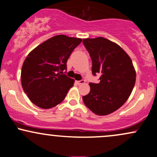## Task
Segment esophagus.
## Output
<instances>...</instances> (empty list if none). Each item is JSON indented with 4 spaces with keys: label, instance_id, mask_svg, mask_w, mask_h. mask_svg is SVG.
I'll list each match as a JSON object with an SVG mask.
<instances>
[{
    "label": "esophagus",
    "instance_id": "obj_1",
    "mask_svg": "<svg viewBox=\"0 0 157 157\" xmlns=\"http://www.w3.org/2000/svg\"><path fill=\"white\" fill-rule=\"evenodd\" d=\"M85 82H86V81H85L84 80H78V81H77V83L78 84V85L84 84Z\"/></svg>",
    "mask_w": 157,
    "mask_h": 157
}]
</instances>
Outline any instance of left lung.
Segmentation results:
<instances>
[{
    "label": "left lung",
    "instance_id": "obj_1",
    "mask_svg": "<svg viewBox=\"0 0 157 157\" xmlns=\"http://www.w3.org/2000/svg\"><path fill=\"white\" fill-rule=\"evenodd\" d=\"M82 43L92 60V74L101 75L99 83L90 82V92L82 100L95 114H110L127 101L134 89L132 60L118 44L104 37L85 38Z\"/></svg>",
    "mask_w": 157,
    "mask_h": 157
}]
</instances>
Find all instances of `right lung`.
Segmentation results:
<instances>
[{"mask_svg":"<svg viewBox=\"0 0 157 157\" xmlns=\"http://www.w3.org/2000/svg\"><path fill=\"white\" fill-rule=\"evenodd\" d=\"M82 39L64 35L54 36L38 45L25 59L21 85L32 103L48 109L64 100L75 80L64 75L66 62Z\"/></svg>","mask_w":157,"mask_h":157,"instance_id":"add662e5","label":"right lung"}]
</instances>
